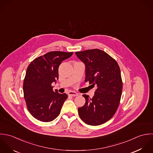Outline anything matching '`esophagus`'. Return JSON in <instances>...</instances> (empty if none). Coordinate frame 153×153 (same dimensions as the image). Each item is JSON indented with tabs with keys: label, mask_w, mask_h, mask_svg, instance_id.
Returning a JSON list of instances; mask_svg holds the SVG:
<instances>
[{
	"label": "esophagus",
	"mask_w": 153,
	"mask_h": 153,
	"mask_svg": "<svg viewBox=\"0 0 153 153\" xmlns=\"http://www.w3.org/2000/svg\"><path fill=\"white\" fill-rule=\"evenodd\" d=\"M78 93L76 92H73V91H70L68 93V95L69 96H78Z\"/></svg>",
	"instance_id": "esophagus-1"
}]
</instances>
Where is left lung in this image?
<instances>
[{"label":"left lung","instance_id":"1","mask_svg":"<svg viewBox=\"0 0 153 153\" xmlns=\"http://www.w3.org/2000/svg\"><path fill=\"white\" fill-rule=\"evenodd\" d=\"M75 54L85 65V82L97 86L92 98L83 95L86 103L78 109L79 117L88 125L103 124L112 118L120 105L122 82L119 65L109 54L99 49Z\"/></svg>","mask_w":153,"mask_h":153}]
</instances>
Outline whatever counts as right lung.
I'll list each match as a JSON object with an SVG mask.
<instances>
[{
	"instance_id": "1",
	"label": "right lung",
	"mask_w": 153,
	"mask_h": 153,
	"mask_svg": "<svg viewBox=\"0 0 153 153\" xmlns=\"http://www.w3.org/2000/svg\"><path fill=\"white\" fill-rule=\"evenodd\" d=\"M71 53L51 51L40 56L28 65L23 90L27 108L31 115L42 122H50L60 114L67 98L65 93L53 91V82L59 79V67L70 57Z\"/></svg>"
}]
</instances>
